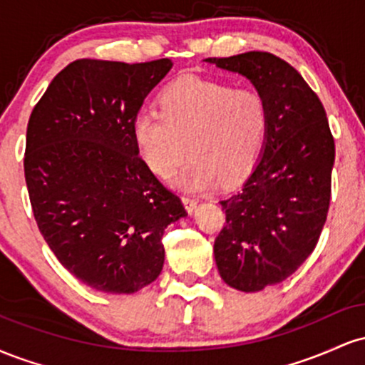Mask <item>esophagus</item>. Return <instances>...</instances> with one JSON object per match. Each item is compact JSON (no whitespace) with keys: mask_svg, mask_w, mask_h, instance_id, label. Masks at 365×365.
I'll return each instance as SVG.
<instances>
[{"mask_svg":"<svg viewBox=\"0 0 365 365\" xmlns=\"http://www.w3.org/2000/svg\"><path fill=\"white\" fill-rule=\"evenodd\" d=\"M182 200H183V204H185V209L188 212H192L195 209V206H197V199L195 197H190V195H183L182 197Z\"/></svg>","mask_w":365,"mask_h":365,"instance_id":"34e87169","label":"esophagus"}]
</instances>
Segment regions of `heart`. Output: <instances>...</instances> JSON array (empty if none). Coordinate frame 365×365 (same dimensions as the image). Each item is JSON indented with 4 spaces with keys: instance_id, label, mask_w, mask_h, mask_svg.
I'll return each mask as SVG.
<instances>
[{
    "instance_id": "heart-1",
    "label": "heart",
    "mask_w": 365,
    "mask_h": 365,
    "mask_svg": "<svg viewBox=\"0 0 365 365\" xmlns=\"http://www.w3.org/2000/svg\"><path fill=\"white\" fill-rule=\"evenodd\" d=\"M161 111L142 108L132 121L140 158L154 175L178 173V187L207 190L242 182L261 156L269 132V108L259 91L217 81L183 77L159 98Z\"/></svg>"
}]
</instances>
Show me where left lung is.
Returning <instances> with one entry per match:
<instances>
[{"instance_id": "left-lung-1", "label": "left lung", "mask_w": 365, "mask_h": 365, "mask_svg": "<svg viewBox=\"0 0 365 365\" xmlns=\"http://www.w3.org/2000/svg\"><path fill=\"white\" fill-rule=\"evenodd\" d=\"M249 78L269 108L261 159L244 187L221 200L226 225L215 240L221 278L259 292L295 273L316 249L328 216L334 139L317 94L271 53L207 58Z\"/></svg>"}]
</instances>
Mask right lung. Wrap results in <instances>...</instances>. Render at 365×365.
I'll return each instance as SVG.
<instances>
[{"label":"right lung","instance_id":"add662e5","mask_svg":"<svg viewBox=\"0 0 365 365\" xmlns=\"http://www.w3.org/2000/svg\"><path fill=\"white\" fill-rule=\"evenodd\" d=\"M171 66L168 58L72 61L29 118L24 170L36 223L63 267L99 292L153 283L165 228L187 215L132 135L133 116Z\"/></svg>","mask_w":365,"mask_h":365}]
</instances>
